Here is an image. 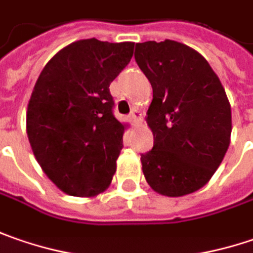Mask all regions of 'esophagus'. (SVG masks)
<instances>
[{
  "label": "esophagus",
  "instance_id": "esophagus-1",
  "mask_svg": "<svg viewBox=\"0 0 253 253\" xmlns=\"http://www.w3.org/2000/svg\"><path fill=\"white\" fill-rule=\"evenodd\" d=\"M128 117H130V120H131L133 123H137V122H140V120H141V113L138 112L137 109H133Z\"/></svg>",
  "mask_w": 253,
  "mask_h": 253
}]
</instances>
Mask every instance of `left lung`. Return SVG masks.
<instances>
[{
  "instance_id": "obj_1",
  "label": "left lung",
  "mask_w": 253,
  "mask_h": 253,
  "mask_svg": "<svg viewBox=\"0 0 253 253\" xmlns=\"http://www.w3.org/2000/svg\"><path fill=\"white\" fill-rule=\"evenodd\" d=\"M134 59L153 87L147 125L153 148L141 154L144 177L161 195L181 197L214 175L231 138V106L210 63L166 39L136 43Z\"/></svg>"
}]
</instances>
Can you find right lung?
I'll list each match as a JSON object with an SVG mask.
<instances>
[{
  "label": "right lung",
  "instance_id": "obj_1",
  "mask_svg": "<svg viewBox=\"0 0 253 253\" xmlns=\"http://www.w3.org/2000/svg\"><path fill=\"white\" fill-rule=\"evenodd\" d=\"M133 42L82 39L41 72L27 112L35 159L62 191L93 197L113 178L125 126L113 115L109 86L128 65Z\"/></svg>",
  "mask_w": 253,
  "mask_h": 253
}]
</instances>
